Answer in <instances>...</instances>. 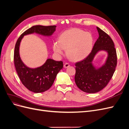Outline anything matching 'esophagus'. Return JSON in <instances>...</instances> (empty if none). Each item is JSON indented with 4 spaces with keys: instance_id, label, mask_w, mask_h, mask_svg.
Listing matches in <instances>:
<instances>
[{
    "instance_id": "1",
    "label": "esophagus",
    "mask_w": 129,
    "mask_h": 129,
    "mask_svg": "<svg viewBox=\"0 0 129 129\" xmlns=\"http://www.w3.org/2000/svg\"><path fill=\"white\" fill-rule=\"evenodd\" d=\"M69 66H70V64H69L68 63H65L64 64L63 67H64V68H68V67H69Z\"/></svg>"
}]
</instances>
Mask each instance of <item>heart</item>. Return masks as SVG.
<instances>
[{
	"label": "heart",
	"mask_w": 129,
	"mask_h": 129,
	"mask_svg": "<svg viewBox=\"0 0 129 129\" xmlns=\"http://www.w3.org/2000/svg\"><path fill=\"white\" fill-rule=\"evenodd\" d=\"M93 37L89 32L77 28L67 30L62 33L58 41L53 44V49L57 55H63L67 49V55L74 61L86 57L93 46Z\"/></svg>",
	"instance_id": "b5f03b06"
}]
</instances>
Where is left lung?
I'll return each mask as SVG.
<instances>
[{"label":"left lung","instance_id":"1","mask_svg":"<svg viewBox=\"0 0 129 129\" xmlns=\"http://www.w3.org/2000/svg\"><path fill=\"white\" fill-rule=\"evenodd\" d=\"M99 37L91 52L82 61L75 64V81L80 89L92 93L101 91L109 83L117 65V55L114 42L103 30L97 27ZM100 51H105L107 56L105 63L100 67L93 63L95 56Z\"/></svg>","mask_w":129,"mask_h":129}]
</instances>
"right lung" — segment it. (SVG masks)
I'll use <instances>...</instances> for the list:
<instances>
[{"label":"right lung","mask_w":129,"mask_h":129,"mask_svg":"<svg viewBox=\"0 0 129 129\" xmlns=\"http://www.w3.org/2000/svg\"><path fill=\"white\" fill-rule=\"evenodd\" d=\"M56 27V26H33L21 35L15 44L14 53L15 69L22 83L30 91L39 93L48 90L53 85L58 73L63 68V62L47 58L40 67H27L22 62L20 56V42L24 36L34 33L44 37H51L55 31Z\"/></svg>","instance_id":"1"}]
</instances>
